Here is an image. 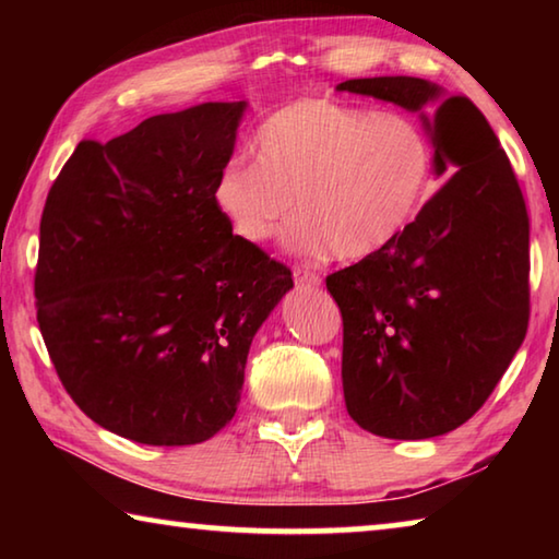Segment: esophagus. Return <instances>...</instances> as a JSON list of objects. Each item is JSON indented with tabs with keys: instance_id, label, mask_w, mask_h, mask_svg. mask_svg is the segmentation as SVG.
I'll return each mask as SVG.
<instances>
[{
	"instance_id": "1",
	"label": "esophagus",
	"mask_w": 559,
	"mask_h": 559,
	"mask_svg": "<svg viewBox=\"0 0 559 559\" xmlns=\"http://www.w3.org/2000/svg\"><path fill=\"white\" fill-rule=\"evenodd\" d=\"M296 283L298 286H308V288H318L320 286V276L313 271H302L298 269L296 271Z\"/></svg>"
}]
</instances>
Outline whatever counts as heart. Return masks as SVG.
Masks as SVG:
<instances>
[{"mask_svg":"<svg viewBox=\"0 0 559 559\" xmlns=\"http://www.w3.org/2000/svg\"><path fill=\"white\" fill-rule=\"evenodd\" d=\"M257 163L224 165L214 204L234 234L266 243L293 212L302 257L367 259L406 231L429 197L433 150L402 112L306 96L273 110L253 138Z\"/></svg>","mask_w":559,"mask_h":559,"instance_id":"obj_1","label":"heart"}]
</instances>
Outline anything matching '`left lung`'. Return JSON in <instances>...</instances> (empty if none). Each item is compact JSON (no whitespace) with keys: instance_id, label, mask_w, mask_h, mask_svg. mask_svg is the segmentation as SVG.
I'll use <instances>...</instances> for the list:
<instances>
[{"instance_id":"obj_1","label":"left lung","mask_w":559,"mask_h":559,"mask_svg":"<svg viewBox=\"0 0 559 559\" xmlns=\"http://www.w3.org/2000/svg\"><path fill=\"white\" fill-rule=\"evenodd\" d=\"M337 91L419 112L433 175L451 177L392 246L325 281L343 313L347 414L384 439L441 437L484 406L525 340L523 192L468 98L414 75Z\"/></svg>"}]
</instances>
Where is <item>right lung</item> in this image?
I'll list each match as a JSON object with an SVG mask.
<instances>
[{"label":"right lung","mask_w":559,"mask_h":559,"mask_svg":"<svg viewBox=\"0 0 559 559\" xmlns=\"http://www.w3.org/2000/svg\"><path fill=\"white\" fill-rule=\"evenodd\" d=\"M246 106L83 140L46 197L36 320L71 400L122 439L189 447L224 429L251 340L293 288L214 204Z\"/></svg>","instance_id":"obj_1"}]
</instances>
